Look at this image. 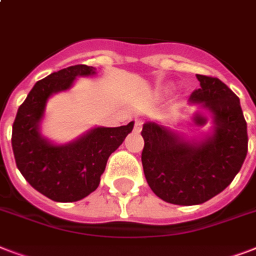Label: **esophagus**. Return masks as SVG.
Masks as SVG:
<instances>
[{
    "instance_id": "esophagus-1",
    "label": "esophagus",
    "mask_w": 256,
    "mask_h": 256,
    "mask_svg": "<svg viewBox=\"0 0 256 256\" xmlns=\"http://www.w3.org/2000/svg\"><path fill=\"white\" fill-rule=\"evenodd\" d=\"M142 124H144V120H140V118H136V120H134V130L140 132L142 130Z\"/></svg>"
}]
</instances>
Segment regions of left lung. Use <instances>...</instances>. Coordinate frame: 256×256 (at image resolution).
Here are the masks:
<instances>
[{
    "label": "left lung",
    "instance_id": "obj_1",
    "mask_svg": "<svg viewBox=\"0 0 256 256\" xmlns=\"http://www.w3.org/2000/svg\"><path fill=\"white\" fill-rule=\"evenodd\" d=\"M196 78L200 88L190 102L212 114V136L194 142L156 122L142 128V166L148 186L164 202L180 206L200 204L222 192L247 156V124L239 98L218 78Z\"/></svg>",
    "mask_w": 256,
    "mask_h": 256
}]
</instances>
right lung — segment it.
I'll list each match as a JSON object with an SVG mask.
<instances>
[{
  "mask_svg": "<svg viewBox=\"0 0 256 256\" xmlns=\"http://www.w3.org/2000/svg\"><path fill=\"white\" fill-rule=\"evenodd\" d=\"M96 73L92 66L74 65L38 81L18 108L12 148L18 170L30 186L56 202H77L100 186L108 156L120 148L134 122L120 128H94L68 144H53L40 132L52 94L72 88L77 77Z\"/></svg>",
  "mask_w": 256,
  "mask_h": 256,
  "instance_id": "right-lung-1",
  "label": "right lung"
}]
</instances>
